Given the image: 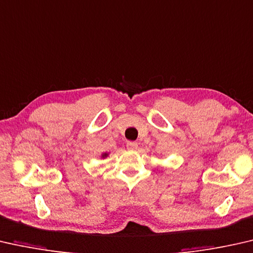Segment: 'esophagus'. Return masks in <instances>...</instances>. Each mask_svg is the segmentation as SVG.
<instances>
[{
  "label": "esophagus",
  "mask_w": 253,
  "mask_h": 253,
  "mask_svg": "<svg viewBox=\"0 0 253 253\" xmlns=\"http://www.w3.org/2000/svg\"><path fill=\"white\" fill-rule=\"evenodd\" d=\"M126 148L129 149V150H136V149H138V143L136 142H133V141H129L126 143Z\"/></svg>",
  "instance_id": "34e87169"
}]
</instances>
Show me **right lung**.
Masks as SVG:
<instances>
[{"label": "right lung", "instance_id": "obj_1", "mask_svg": "<svg viewBox=\"0 0 253 253\" xmlns=\"http://www.w3.org/2000/svg\"><path fill=\"white\" fill-rule=\"evenodd\" d=\"M107 156H109V154H107V152H104V154H102V156H101V157H102L103 159H104V158H106Z\"/></svg>", "mask_w": 253, "mask_h": 253}]
</instances>
